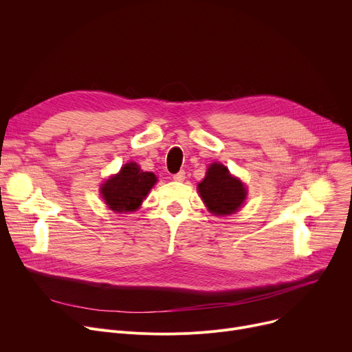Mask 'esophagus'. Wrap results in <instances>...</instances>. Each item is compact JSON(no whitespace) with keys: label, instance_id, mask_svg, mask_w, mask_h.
Masks as SVG:
<instances>
[{"label":"esophagus","instance_id":"1","mask_svg":"<svg viewBox=\"0 0 352 352\" xmlns=\"http://www.w3.org/2000/svg\"><path fill=\"white\" fill-rule=\"evenodd\" d=\"M173 178H174V181H179V182L184 181V179H186V171H179V173L174 174Z\"/></svg>","mask_w":352,"mask_h":352}]
</instances>
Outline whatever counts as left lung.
Masks as SVG:
<instances>
[{
  "label": "left lung",
  "instance_id": "1",
  "mask_svg": "<svg viewBox=\"0 0 352 352\" xmlns=\"http://www.w3.org/2000/svg\"><path fill=\"white\" fill-rule=\"evenodd\" d=\"M198 192L208 210L215 215L235 212L245 199L243 182L234 178L227 166L214 162L207 170V177L198 184Z\"/></svg>",
  "mask_w": 352,
  "mask_h": 352
}]
</instances>
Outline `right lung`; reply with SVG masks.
<instances>
[{
    "label": "right lung",
    "instance_id": "add662e5",
    "mask_svg": "<svg viewBox=\"0 0 352 352\" xmlns=\"http://www.w3.org/2000/svg\"><path fill=\"white\" fill-rule=\"evenodd\" d=\"M155 182L157 177L153 173H142L135 162H129L102 184L101 194L113 211H135Z\"/></svg>",
    "mask_w": 352,
    "mask_h": 352
}]
</instances>
